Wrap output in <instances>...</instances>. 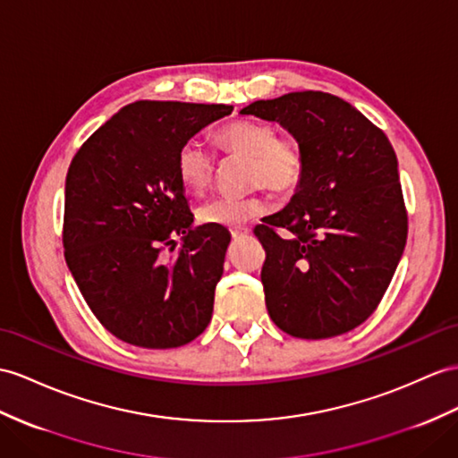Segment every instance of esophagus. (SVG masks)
Listing matches in <instances>:
<instances>
[{
    "label": "esophagus",
    "mask_w": 458,
    "mask_h": 458,
    "mask_svg": "<svg viewBox=\"0 0 458 458\" xmlns=\"http://www.w3.org/2000/svg\"><path fill=\"white\" fill-rule=\"evenodd\" d=\"M249 233H250L249 227H233V229H231V237H233V239H239V237L249 235Z\"/></svg>",
    "instance_id": "esophagus-1"
}]
</instances>
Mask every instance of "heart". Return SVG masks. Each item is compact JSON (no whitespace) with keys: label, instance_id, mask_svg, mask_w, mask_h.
I'll use <instances>...</instances> for the list:
<instances>
[{"label":"heart","instance_id":"obj_1","mask_svg":"<svg viewBox=\"0 0 458 458\" xmlns=\"http://www.w3.org/2000/svg\"><path fill=\"white\" fill-rule=\"evenodd\" d=\"M216 148L225 155L247 157V182L260 186L250 196H216L198 208L196 217L206 225H239L267 211L262 186L276 194H293L307 171L303 143L293 133H282L270 122L241 118L219 128L214 136ZM217 157L199 140L184 141L176 153L178 181L192 194H202L214 181Z\"/></svg>","mask_w":458,"mask_h":458}]
</instances>
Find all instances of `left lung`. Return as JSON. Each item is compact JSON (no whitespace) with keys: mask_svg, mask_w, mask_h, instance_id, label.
<instances>
[{"mask_svg":"<svg viewBox=\"0 0 458 458\" xmlns=\"http://www.w3.org/2000/svg\"><path fill=\"white\" fill-rule=\"evenodd\" d=\"M241 114L280 122L307 155L292 202L254 227L267 315L305 340L353 330L381 303L406 247L393 145L358 108L322 91L256 100Z\"/></svg>","mask_w":458,"mask_h":458,"instance_id":"left-lung-1","label":"left lung"}]
</instances>
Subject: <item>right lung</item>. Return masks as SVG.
<instances>
[{
  "label": "right lung",
  "mask_w": 458,
  "mask_h": 458,
  "mask_svg": "<svg viewBox=\"0 0 458 458\" xmlns=\"http://www.w3.org/2000/svg\"><path fill=\"white\" fill-rule=\"evenodd\" d=\"M227 105L138 100L105 122L65 176L64 256L97 320L138 348H178L206 330L231 235L192 227L176 153ZM183 247L174 252V237Z\"/></svg>",
  "instance_id": "add662e5"
}]
</instances>
